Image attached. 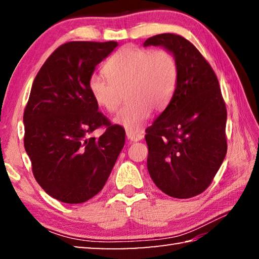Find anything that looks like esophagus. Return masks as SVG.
I'll use <instances>...</instances> for the list:
<instances>
[{"label":"esophagus","mask_w":259,"mask_h":259,"mask_svg":"<svg viewBox=\"0 0 259 259\" xmlns=\"http://www.w3.org/2000/svg\"><path fill=\"white\" fill-rule=\"evenodd\" d=\"M144 137V135L142 133H137V131H128L126 130V138H128L130 142H138Z\"/></svg>","instance_id":"1"}]
</instances>
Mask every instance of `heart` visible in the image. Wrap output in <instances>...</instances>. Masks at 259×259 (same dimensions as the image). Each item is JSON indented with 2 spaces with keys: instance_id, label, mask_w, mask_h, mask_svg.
I'll return each instance as SVG.
<instances>
[{
  "instance_id": "b5f03b06",
  "label": "heart",
  "mask_w": 259,
  "mask_h": 259,
  "mask_svg": "<svg viewBox=\"0 0 259 259\" xmlns=\"http://www.w3.org/2000/svg\"><path fill=\"white\" fill-rule=\"evenodd\" d=\"M104 78L89 80L91 97L107 113L119 109L125 94L126 104L114 122L128 131H138L153 111L163 109L176 89L179 66L171 51H153L126 46L117 50L103 68Z\"/></svg>"
}]
</instances>
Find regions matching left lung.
Listing matches in <instances>:
<instances>
[{
  "mask_svg": "<svg viewBox=\"0 0 259 259\" xmlns=\"http://www.w3.org/2000/svg\"><path fill=\"white\" fill-rule=\"evenodd\" d=\"M144 46L164 47L179 66L171 100L145 130L148 172L166 195L190 199L207 190L225 159L226 105L212 67L185 37L159 34Z\"/></svg>",
  "mask_w": 259,
  "mask_h": 259,
  "instance_id": "8db88e82",
  "label": "left lung"
}]
</instances>
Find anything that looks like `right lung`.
Wrapping results in <instances>:
<instances>
[{
	"label": "right lung",
	"instance_id": "right-lung-1",
	"mask_svg": "<svg viewBox=\"0 0 259 259\" xmlns=\"http://www.w3.org/2000/svg\"><path fill=\"white\" fill-rule=\"evenodd\" d=\"M116 47L114 41L64 43L34 78L24 112L25 150L38 185L64 203L98 194L124 146V129L98 112L88 87L95 67ZM99 127L104 134L91 138Z\"/></svg>",
	"mask_w": 259,
	"mask_h": 259
}]
</instances>
